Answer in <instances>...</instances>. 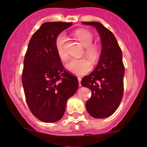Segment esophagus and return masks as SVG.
I'll list each match as a JSON object with an SVG mask.
<instances>
[{
  "instance_id": "34e87169",
  "label": "esophagus",
  "mask_w": 147,
  "mask_h": 147,
  "mask_svg": "<svg viewBox=\"0 0 147 147\" xmlns=\"http://www.w3.org/2000/svg\"><path fill=\"white\" fill-rule=\"evenodd\" d=\"M78 81H79V86H81V77H78Z\"/></svg>"
}]
</instances>
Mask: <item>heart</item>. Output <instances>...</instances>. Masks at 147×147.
<instances>
[{
	"label": "heart",
	"instance_id": "heart-1",
	"mask_svg": "<svg viewBox=\"0 0 147 147\" xmlns=\"http://www.w3.org/2000/svg\"><path fill=\"white\" fill-rule=\"evenodd\" d=\"M75 36L77 40L85 48V54L87 57L92 62H95L100 56L99 47L97 44H93V36L91 32L85 29H79L76 31ZM68 40L64 33H61L56 39L55 46L58 55L62 60L67 58V54L64 50V45ZM66 70L72 73L78 75H83L87 73L91 69V65L87 59H71L65 64Z\"/></svg>",
	"mask_w": 147,
	"mask_h": 147
}]
</instances>
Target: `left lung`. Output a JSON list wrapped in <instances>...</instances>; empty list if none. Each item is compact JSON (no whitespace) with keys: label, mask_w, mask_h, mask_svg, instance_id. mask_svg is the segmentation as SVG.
<instances>
[{"label":"left lung","mask_w":147,"mask_h":147,"mask_svg":"<svg viewBox=\"0 0 147 147\" xmlns=\"http://www.w3.org/2000/svg\"><path fill=\"white\" fill-rule=\"evenodd\" d=\"M82 23L95 27L101 42L97 66L81 81V85L89 88L92 93L85 107L93 118H105L116 111L123 97L124 66L122 50L114 35L101 23Z\"/></svg>","instance_id":"left-lung-1"}]
</instances>
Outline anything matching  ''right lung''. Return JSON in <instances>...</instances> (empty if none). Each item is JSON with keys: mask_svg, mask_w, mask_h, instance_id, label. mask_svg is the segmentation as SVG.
I'll return each mask as SVG.
<instances>
[{"mask_svg": "<svg viewBox=\"0 0 147 147\" xmlns=\"http://www.w3.org/2000/svg\"><path fill=\"white\" fill-rule=\"evenodd\" d=\"M72 23L46 22L31 37L23 62L22 83L31 113L44 122L64 114L67 100L77 91V78L64 70L56 39Z\"/></svg>", "mask_w": 147, "mask_h": 147, "instance_id": "right-lung-1", "label": "right lung"}]
</instances>
